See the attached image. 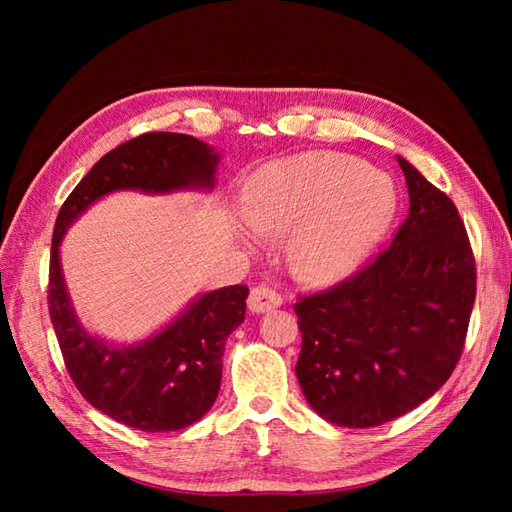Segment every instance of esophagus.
<instances>
[{
  "label": "esophagus",
  "instance_id": "obj_1",
  "mask_svg": "<svg viewBox=\"0 0 512 512\" xmlns=\"http://www.w3.org/2000/svg\"><path fill=\"white\" fill-rule=\"evenodd\" d=\"M279 306H281V297H279V292H275L273 288L257 286L250 290L248 310L253 314H264V312H270Z\"/></svg>",
  "mask_w": 512,
  "mask_h": 512
}]
</instances>
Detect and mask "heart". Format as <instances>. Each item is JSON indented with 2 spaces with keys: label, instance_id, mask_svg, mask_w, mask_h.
Wrapping results in <instances>:
<instances>
[{
  "label": "heart",
  "instance_id": "1",
  "mask_svg": "<svg viewBox=\"0 0 512 512\" xmlns=\"http://www.w3.org/2000/svg\"><path fill=\"white\" fill-rule=\"evenodd\" d=\"M387 173L336 151L268 162L248 178L242 217L262 237L290 233L288 259L310 284H332L363 262L394 213ZM242 242L253 235L239 231Z\"/></svg>",
  "mask_w": 512,
  "mask_h": 512
}]
</instances>
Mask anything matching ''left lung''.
Wrapping results in <instances>:
<instances>
[{"label": "left lung", "instance_id": "left-lung-1", "mask_svg": "<svg viewBox=\"0 0 512 512\" xmlns=\"http://www.w3.org/2000/svg\"><path fill=\"white\" fill-rule=\"evenodd\" d=\"M409 215L374 262L295 306L297 378L336 427L405 416L447 383L475 303V262L455 204L398 156Z\"/></svg>", "mask_w": 512, "mask_h": 512}]
</instances>
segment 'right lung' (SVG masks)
<instances>
[{"label": "right lung", "mask_w": 512, "mask_h": 512, "mask_svg": "<svg viewBox=\"0 0 512 512\" xmlns=\"http://www.w3.org/2000/svg\"><path fill=\"white\" fill-rule=\"evenodd\" d=\"M220 160L215 147L187 134L154 132L132 138L105 154L76 184L54 224L48 310L65 367L94 409L138 431L187 429L213 407L224 345L244 321L248 288L202 292L145 339L107 341L85 328L74 310L61 268V242L92 204L118 191L211 193Z\"/></svg>", "instance_id": "1"}]
</instances>
